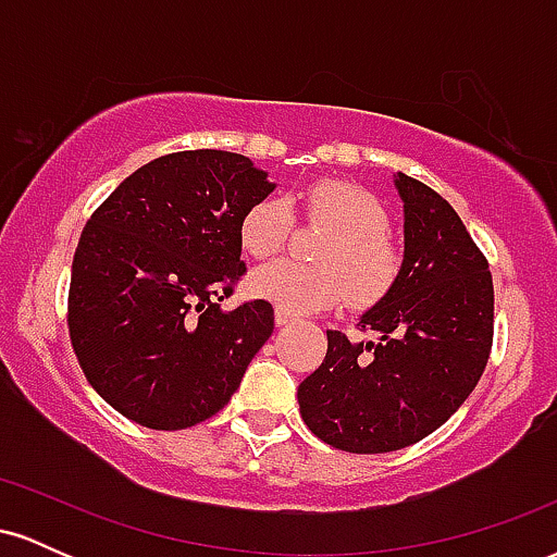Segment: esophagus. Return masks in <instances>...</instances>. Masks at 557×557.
I'll use <instances>...</instances> for the list:
<instances>
[{
    "label": "esophagus",
    "mask_w": 557,
    "mask_h": 557,
    "mask_svg": "<svg viewBox=\"0 0 557 557\" xmlns=\"http://www.w3.org/2000/svg\"><path fill=\"white\" fill-rule=\"evenodd\" d=\"M293 322H296V319H293L290 314H285V311L277 309V314H274V324H277V327H290Z\"/></svg>",
    "instance_id": "esophagus-1"
}]
</instances>
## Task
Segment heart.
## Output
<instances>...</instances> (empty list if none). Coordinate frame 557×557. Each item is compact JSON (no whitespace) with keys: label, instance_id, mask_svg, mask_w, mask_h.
<instances>
[{"label":"heart","instance_id":"b5f03b06","mask_svg":"<svg viewBox=\"0 0 557 557\" xmlns=\"http://www.w3.org/2000/svg\"><path fill=\"white\" fill-rule=\"evenodd\" d=\"M300 216L332 230L319 246L317 264L272 261L251 274L248 287L285 314H309L345 304L372 309L389 296L403 270V251L387 235V209L356 183L317 181L298 190ZM296 216L283 198H261L240 220V246L248 257L267 259L283 251Z\"/></svg>","mask_w":557,"mask_h":557}]
</instances>
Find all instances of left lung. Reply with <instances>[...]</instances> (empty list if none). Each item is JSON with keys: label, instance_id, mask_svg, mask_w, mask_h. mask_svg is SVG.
<instances>
[{"label": "left lung", "instance_id": "1", "mask_svg": "<svg viewBox=\"0 0 557 557\" xmlns=\"http://www.w3.org/2000/svg\"><path fill=\"white\" fill-rule=\"evenodd\" d=\"M403 270L361 317L372 341L327 330V356L298 387L306 426L345 453L408 447L461 408L487 367L495 290L487 257L430 185L398 172Z\"/></svg>", "mask_w": 557, "mask_h": 557}]
</instances>
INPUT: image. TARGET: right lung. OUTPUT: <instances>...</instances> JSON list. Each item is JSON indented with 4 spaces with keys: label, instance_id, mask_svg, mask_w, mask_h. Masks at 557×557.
I'll list each match as a JSON object with an SVG mask.
<instances>
[{
    "label": "right lung",
    "instance_id": "obj_1",
    "mask_svg": "<svg viewBox=\"0 0 557 557\" xmlns=\"http://www.w3.org/2000/svg\"><path fill=\"white\" fill-rule=\"evenodd\" d=\"M274 183L243 154L175 151L125 177L83 227L67 293L75 356L149 430L212 419L270 341V300L222 311L246 274L240 220Z\"/></svg>",
    "mask_w": 557,
    "mask_h": 557
}]
</instances>
